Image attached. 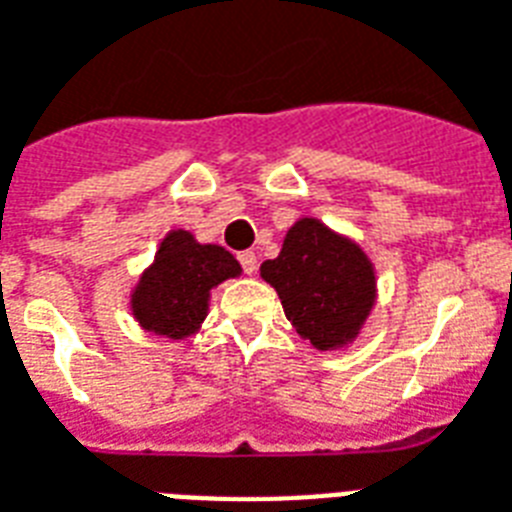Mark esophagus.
<instances>
[{"instance_id":"34e87169","label":"esophagus","mask_w":512,"mask_h":512,"mask_svg":"<svg viewBox=\"0 0 512 512\" xmlns=\"http://www.w3.org/2000/svg\"><path fill=\"white\" fill-rule=\"evenodd\" d=\"M237 259H240V264H243L245 275H253V272H256V267H259V259H256V253L253 251H243L240 256H237Z\"/></svg>"}]
</instances>
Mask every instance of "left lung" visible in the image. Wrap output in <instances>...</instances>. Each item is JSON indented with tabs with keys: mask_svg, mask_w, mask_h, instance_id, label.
I'll list each match as a JSON object with an SVG mask.
<instances>
[{
	"mask_svg": "<svg viewBox=\"0 0 512 512\" xmlns=\"http://www.w3.org/2000/svg\"><path fill=\"white\" fill-rule=\"evenodd\" d=\"M261 277L277 291L296 334L320 352L355 342L376 304L374 261L315 216H301L285 232L280 256L261 264Z\"/></svg>",
	"mask_w": 512,
	"mask_h": 512,
	"instance_id": "8db88e82",
	"label": "left lung"
}]
</instances>
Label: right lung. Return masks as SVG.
I'll list each match as a JSON object with an SVG mask.
<instances>
[{"label": "right lung", "instance_id": "right-lung-1", "mask_svg": "<svg viewBox=\"0 0 512 512\" xmlns=\"http://www.w3.org/2000/svg\"><path fill=\"white\" fill-rule=\"evenodd\" d=\"M240 275L243 267L227 248L197 243L186 229H170L130 291V315L144 331L181 342L208 318L213 288Z\"/></svg>", "mask_w": 512, "mask_h": 512}]
</instances>
